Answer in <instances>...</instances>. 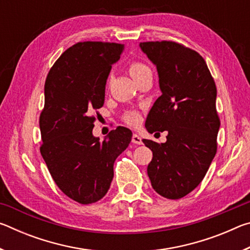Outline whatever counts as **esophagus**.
<instances>
[{
    "mask_svg": "<svg viewBox=\"0 0 250 250\" xmlns=\"http://www.w3.org/2000/svg\"><path fill=\"white\" fill-rule=\"evenodd\" d=\"M131 141H132V143H134V145H142V139H141V137H139L138 134H135V133H133L132 134V139H131Z\"/></svg>",
    "mask_w": 250,
    "mask_h": 250,
    "instance_id": "34e87169",
    "label": "esophagus"
}]
</instances>
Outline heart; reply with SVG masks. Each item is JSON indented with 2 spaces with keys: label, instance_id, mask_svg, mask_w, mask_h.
I'll list each match as a JSON object with an SVG mask.
<instances>
[{
  "label": "heart",
  "instance_id": "b5f03b06",
  "mask_svg": "<svg viewBox=\"0 0 250 250\" xmlns=\"http://www.w3.org/2000/svg\"><path fill=\"white\" fill-rule=\"evenodd\" d=\"M149 70L150 68L145 64V62H141L139 61L131 62L129 64L130 75L132 76V78L134 80H137L139 77H141L143 74ZM125 124H128L130 125H137L139 124V121H140V115H139V112L137 111H130L125 116Z\"/></svg>",
  "mask_w": 250,
  "mask_h": 250
}]
</instances>
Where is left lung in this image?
<instances>
[{
  "instance_id": "1",
  "label": "left lung",
  "mask_w": 250,
  "mask_h": 250,
  "mask_svg": "<svg viewBox=\"0 0 250 250\" xmlns=\"http://www.w3.org/2000/svg\"><path fill=\"white\" fill-rule=\"evenodd\" d=\"M140 47L156 66L162 91L146 126L150 133L167 131L166 143L143 141L153 152L147 175L156 193L179 200L201 183L216 154V84L195 50L170 41L145 42Z\"/></svg>"
}]
</instances>
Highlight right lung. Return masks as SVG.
<instances>
[{"mask_svg":"<svg viewBox=\"0 0 250 250\" xmlns=\"http://www.w3.org/2000/svg\"><path fill=\"white\" fill-rule=\"evenodd\" d=\"M124 48L117 43L80 42L61 55L45 82L41 154L61 191L80 204L107 194L113 163L132 138L124 126L110 131L104 141L92 135V113L104 105L107 78Z\"/></svg>","mask_w":250,"mask_h":250,"instance_id":"obj_1","label":"right lung"}]
</instances>
